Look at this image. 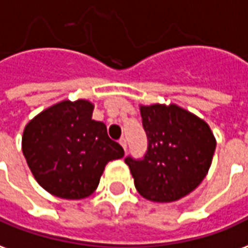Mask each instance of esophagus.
<instances>
[{
	"label": "esophagus",
	"mask_w": 248,
	"mask_h": 248,
	"mask_svg": "<svg viewBox=\"0 0 248 248\" xmlns=\"http://www.w3.org/2000/svg\"><path fill=\"white\" fill-rule=\"evenodd\" d=\"M120 145L123 146V149H124V151H126V140H125V137H122V139H120Z\"/></svg>",
	"instance_id": "34e87169"
}]
</instances>
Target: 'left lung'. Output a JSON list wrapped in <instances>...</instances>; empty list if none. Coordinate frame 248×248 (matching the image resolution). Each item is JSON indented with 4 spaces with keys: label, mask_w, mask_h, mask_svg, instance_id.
Instances as JSON below:
<instances>
[{
    "label": "left lung",
    "mask_w": 248,
    "mask_h": 248,
    "mask_svg": "<svg viewBox=\"0 0 248 248\" xmlns=\"http://www.w3.org/2000/svg\"><path fill=\"white\" fill-rule=\"evenodd\" d=\"M148 146L144 157L126 156L137 191L153 202L185 197L205 178L216 151L210 126L176 104L140 108Z\"/></svg>",
    "instance_id": "left-lung-1"
}]
</instances>
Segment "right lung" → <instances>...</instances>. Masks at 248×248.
Returning <instances> with one entry per match:
<instances>
[{
    "label": "right lung",
    "instance_id": "add662e5",
    "mask_svg": "<svg viewBox=\"0 0 248 248\" xmlns=\"http://www.w3.org/2000/svg\"><path fill=\"white\" fill-rule=\"evenodd\" d=\"M87 100H64L29 123L22 152L32 176L45 190L66 200L92 194L104 168L124 156L119 142L108 137L104 123L92 120Z\"/></svg>",
    "mask_w": 248,
    "mask_h": 248
}]
</instances>
